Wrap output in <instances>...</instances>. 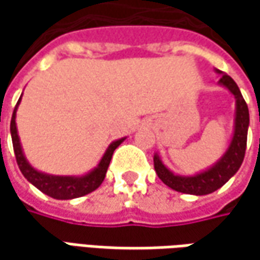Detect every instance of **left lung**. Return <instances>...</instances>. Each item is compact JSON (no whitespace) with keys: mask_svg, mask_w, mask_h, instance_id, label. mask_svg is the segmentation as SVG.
Instances as JSON below:
<instances>
[{"mask_svg":"<svg viewBox=\"0 0 260 260\" xmlns=\"http://www.w3.org/2000/svg\"><path fill=\"white\" fill-rule=\"evenodd\" d=\"M220 84L230 89L236 96V125L233 140L229 150L221 157V160L211 169L195 176H178L174 175L160 162L159 156L153 157L155 171L162 182L178 192L192 195H207L217 191L239 171L246 153L247 143V127H249V108L242 96V92L235 81L229 75L223 74Z\"/></svg>","mask_w":260,"mask_h":260,"instance_id":"8db88e82","label":"left lung"}]
</instances>
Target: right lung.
Listing matches in <instances>:
<instances>
[{
	"label": "right lung",
	"instance_id": "add662e5",
	"mask_svg": "<svg viewBox=\"0 0 260 260\" xmlns=\"http://www.w3.org/2000/svg\"><path fill=\"white\" fill-rule=\"evenodd\" d=\"M20 100H18V103H20ZM18 103H17V105H18ZM17 105H15L14 113H13V117H11L10 130H11V139H13V147H14L17 165H18L21 174L24 175V178L28 182H31L36 188H39L43 194L49 195V197H52L55 200H72V198H78V197H82V195L92 192L100 185L103 184L105 174H107V169H108V165H110V160L113 157V153H114L115 149L118 147V145L124 139H120L117 142H113L110 145V147L107 149L105 155L103 156L98 168H95L92 172H89L85 176L74 178V176H50V175L42 174V172H37L36 169H33L31 166L28 165L24 155H23L20 140H18V135H17V127H15V110H17Z\"/></svg>",
	"mask_w": 260,
	"mask_h": 260
}]
</instances>
